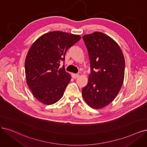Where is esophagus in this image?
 I'll use <instances>...</instances> for the list:
<instances>
[{
  "instance_id": "esophagus-1",
  "label": "esophagus",
  "mask_w": 147,
  "mask_h": 147,
  "mask_svg": "<svg viewBox=\"0 0 147 147\" xmlns=\"http://www.w3.org/2000/svg\"><path fill=\"white\" fill-rule=\"evenodd\" d=\"M72 77L74 79H77L79 77V74H74V73H73L72 74Z\"/></svg>"
}]
</instances>
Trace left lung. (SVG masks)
<instances>
[{
  "label": "left lung",
  "mask_w": 147,
  "mask_h": 147,
  "mask_svg": "<svg viewBox=\"0 0 147 147\" xmlns=\"http://www.w3.org/2000/svg\"><path fill=\"white\" fill-rule=\"evenodd\" d=\"M91 64L88 82L82 90L90 107L100 109L110 104L123 83L125 59L117 43L103 32L83 36Z\"/></svg>",
  "instance_id": "left-lung-1"
}]
</instances>
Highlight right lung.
<instances>
[{
  "mask_svg": "<svg viewBox=\"0 0 147 147\" xmlns=\"http://www.w3.org/2000/svg\"><path fill=\"white\" fill-rule=\"evenodd\" d=\"M80 39L78 34L54 31L43 34L30 47L25 61L26 84L42 104L52 105L63 96L71 77L64 65L60 67V62Z\"/></svg>",
  "mask_w": 147,
  "mask_h": 147,
  "instance_id": "right-lung-1",
  "label": "right lung"
}]
</instances>
